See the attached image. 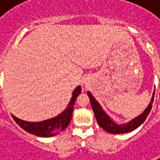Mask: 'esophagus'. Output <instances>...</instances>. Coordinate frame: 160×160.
Instances as JSON below:
<instances>
[{
	"label": "esophagus",
	"mask_w": 160,
	"mask_h": 160,
	"mask_svg": "<svg viewBox=\"0 0 160 160\" xmlns=\"http://www.w3.org/2000/svg\"><path fill=\"white\" fill-rule=\"evenodd\" d=\"M83 85L84 87H87V85H88V82H87V80H85V81H83Z\"/></svg>",
	"instance_id": "34e87169"
}]
</instances>
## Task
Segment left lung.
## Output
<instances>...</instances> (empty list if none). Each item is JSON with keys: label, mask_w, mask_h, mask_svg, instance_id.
<instances>
[{"label": "left lung", "mask_w": 160, "mask_h": 160, "mask_svg": "<svg viewBox=\"0 0 160 160\" xmlns=\"http://www.w3.org/2000/svg\"><path fill=\"white\" fill-rule=\"evenodd\" d=\"M154 92L155 90L153 91L151 101L148 104V107L145 109V111L141 115H139L138 117L134 118V119H132L126 123H117L109 115L106 114V112L104 111V109L102 108L99 103L95 99V98L92 96V94L90 92H87V95L90 98L91 105L93 110L94 115H95V118H96L98 125L110 134H118L128 133V132L134 130L144 122L151 111L152 102H153V98H154Z\"/></svg>", "instance_id": "left-lung-1"}]
</instances>
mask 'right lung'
<instances>
[{"instance_id":"right-lung-1","label":"right lung","mask_w":160,"mask_h":160,"mask_svg":"<svg viewBox=\"0 0 160 160\" xmlns=\"http://www.w3.org/2000/svg\"><path fill=\"white\" fill-rule=\"evenodd\" d=\"M80 92H81V87L80 86H78L73 90L71 100L69 104H68L66 109L55 118L42 121V122H36L21 120L19 118H16L15 116L12 114V118L19 127L22 128L24 130H26L30 134H32L39 137H52L64 130L68 126L72 116H73V105H74L77 97L80 95Z\"/></svg>"}]
</instances>
